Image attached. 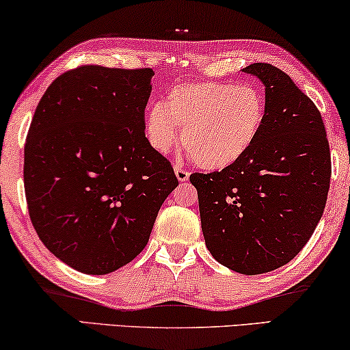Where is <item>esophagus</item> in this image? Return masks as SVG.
I'll list each match as a JSON object with an SVG mask.
<instances>
[{"label":"esophagus","mask_w":350,"mask_h":350,"mask_svg":"<svg viewBox=\"0 0 350 350\" xmlns=\"http://www.w3.org/2000/svg\"><path fill=\"white\" fill-rule=\"evenodd\" d=\"M174 173H176V177H177V179H179L180 182L189 180V177H190V173H189V171L184 170V168H180V166H174Z\"/></svg>","instance_id":"esophagus-1"}]
</instances>
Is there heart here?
<instances>
[{"label": "heart", "mask_w": 350, "mask_h": 350, "mask_svg": "<svg viewBox=\"0 0 350 350\" xmlns=\"http://www.w3.org/2000/svg\"><path fill=\"white\" fill-rule=\"evenodd\" d=\"M267 120V100L255 85L198 81L180 83L146 112L149 144L166 154L184 136L196 163L224 170L252 150Z\"/></svg>", "instance_id": "b5f03b06"}]
</instances>
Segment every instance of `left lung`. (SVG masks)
I'll list each match as a JSON object with an SVG mask.
<instances>
[{
    "label": "left lung",
    "instance_id": "obj_1",
    "mask_svg": "<svg viewBox=\"0 0 350 350\" xmlns=\"http://www.w3.org/2000/svg\"><path fill=\"white\" fill-rule=\"evenodd\" d=\"M243 71L265 83L262 133L238 163L190 182L209 252L254 275L284 267L306 245L327 203L332 159L321 112L288 75L269 63Z\"/></svg>",
    "mask_w": 350,
    "mask_h": 350
}]
</instances>
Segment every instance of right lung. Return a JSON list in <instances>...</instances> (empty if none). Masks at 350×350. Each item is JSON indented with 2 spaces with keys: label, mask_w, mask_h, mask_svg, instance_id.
<instances>
[{
  "label": "right lung",
  "mask_w": 350,
  "mask_h": 350,
  "mask_svg": "<svg viewBox=\"0 0 350 350\" xmlns=\"http://www.w3.org/2000/svg\"><path fill=\"white\" fill-rule=\"evenodd\" d=\"M154 71L83 65L44 93L25 142L28 214L44 245L85 274H107L146 247L179 180L149 144Z\"/></svg>",
  "instance_id": "obj_1"
}]
</instances>
